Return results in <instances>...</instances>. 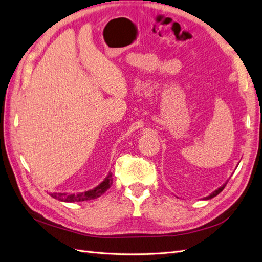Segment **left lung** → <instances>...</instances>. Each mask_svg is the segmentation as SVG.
<instances>
[{
	"mask_svg": "<svg viewBox=\"0 0 262 262\" xmlns=\"http://www.w3.org/2000/svg\"><path fill=\"white\" fill-rule=\"evenodd\" d=\"M226 184H227V182L226 183H223L222 184V186L220 187V188H218V189H216V190H214L213 191V192L211 193V194H210V195H208V196H206L205 198V200H209V199H212V198H214L215 195H218L220 192H221V191L223 190V189H225V187H226Z\"/></svg>",
	"mask_w": 262,
	"mask_h": 262,
	"instance_id": "8db88e82",
	"label": "left lung"
}]
</instances>
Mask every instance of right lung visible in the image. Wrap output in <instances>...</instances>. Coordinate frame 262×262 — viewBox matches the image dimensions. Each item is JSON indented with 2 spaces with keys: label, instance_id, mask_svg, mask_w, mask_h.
<instances>
[{
  "label": "right lung",
  "instance_id": "add662e5",
  "mask_svg": "<svg viewBox=\"0 0 262 262\" xmlns=\"http://www.w3.org/2000/svg\"><path fill=\"white\" fill-rule=\"evenodd\" d=\"M111 186H112V173L109 172V174L105 177V179L102 181L98 187H95L89 191H85V192H80V193L53 192V193H50V195L62 202H82V201L97 199V198L103 194Z\"/></svg>",
  "mask_w": 262,
  "mask_h": 262
}]
</instances>
